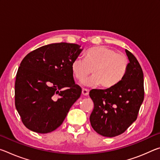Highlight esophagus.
<instances>
[{
  "label": "esophagus",
  "instance_id": "esophagus-1",
  "mask_svg": "<svg viewBox=\"0 0 160 160\" xmlns=\"http://www.w3.org/2000/svg\"><path fill=\"white\" fill-rule=\"evenodd\" d=\"M82 94H83V95L87 96L89 94V90H88V89H86V88H82Z\"/></svg>",
  "mask_w": 160,
  "mask_h": 160
}]
</instances>
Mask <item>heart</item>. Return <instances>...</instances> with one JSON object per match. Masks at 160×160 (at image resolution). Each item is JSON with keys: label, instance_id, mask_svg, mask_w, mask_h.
<instances>
[{"label": "heart", "instance_id": "obj_1", "mask_svg": "<svg viewBox=\"0 0 160 160\" xmlns=\"http://www.w3.org/2000/svg\"><path fill=\"white\" fill-rule=\"evenodd\" d=\"M127 56L104 46L91 48L85 54V59L78 57L72 61L71 70L75 79L88 86L101 85L103 88L116 86L125 77L128 68Z\"/></svg>", "mask_w": 160, "mask_h": 160}]
</instances>
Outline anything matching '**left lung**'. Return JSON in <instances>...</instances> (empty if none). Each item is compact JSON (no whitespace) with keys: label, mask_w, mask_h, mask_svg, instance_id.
Instances as JSON below:
<instances>
[{"label":"left lung","mask_w":160,"mask_h":160,"mask_svg":"<svg viewBox=\"0 0 160 160\" xmlns=\"http://www.w3.org/2000/svg\"><path fill=\"white\" fill-rule=\"evenodd\" d=\"M129 64L125 77L113 88L93 89L90 97L94 102L90 121L97 133L105 137L122 134L136 120L144 99L143 72L138 61L126 49Z\"/></svg>","instance_id":"left-lung-1"}]
</instances>
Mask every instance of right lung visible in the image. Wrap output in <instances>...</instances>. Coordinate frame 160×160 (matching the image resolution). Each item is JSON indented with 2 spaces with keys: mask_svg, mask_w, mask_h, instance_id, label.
Instances as JSON below:
<instances>
[{
  "mask_svg": "<svg viewBox=\"0 0 160 160\" xmlns=\"http://www.w3.org/2000/svg\"><path fill=\"white\" fill-rule=\"evenodd\" d=\"M80 46L56 43L29 53L16 75L15 104L28 129L47 133L63 122L82 89L75 83L71 63Z\"/></svg>",
  "mask_w": 160,
  "mask_h": 160,
  "instance_id": "right-lung-1",
  "label": "right lung"
}]
</instances>
